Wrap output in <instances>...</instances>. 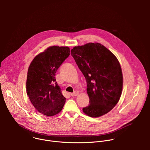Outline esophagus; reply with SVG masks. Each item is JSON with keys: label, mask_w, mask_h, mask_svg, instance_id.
<instances>
[{"label": "esophagus", "mask_w": 150, "mask_h": 150, "mask_svg": "<svg viewBox=\"0 0 150 150\" xmlns=\"http://www.w3.org/2000/svg\"><path fill=\"white\" fill-rule=\"evenodd\" d=\"M79 94V91H75V92L71 93V96L74 97V96H78Z\"/></svg>", "instance_id": "1"}]
</instances>
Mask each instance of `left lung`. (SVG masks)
<instances>
[{"label":"left lung","mask_w":150,"mask_h":150,"mask_svg":"<svg viewBox=\"0 0 150 150\" xmlns=\"http://www.w3.org/2000/svg\"><path fill=\"white\" fill-rule=\"evenodd\" d=\"M71 53L87 81L90 104L82 109L83 112L91 117L108 113L122 92L123 75L118 59L98 42L75 46Z\"/></svg>","instance_id":"left-lung-1"}]
</instances>
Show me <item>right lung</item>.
<instances>
[{"instance_id": "right-lung-1", "label": "right lung", "mask_w": 150, "mask_h": 150, "mask_svg": "<svg viewBox=\"0 0 150 150\" xmlns=\"http://www.w3.org/2000/svg\"><path fill=\"white\" fill-rule=\"evenodd\" d=\"M70 54L67 46H50L37 54L31 62L27 73V94L34 108L45 116L59 113L66 98L56 82V72Z\"/></svg>"}]
</instances>
